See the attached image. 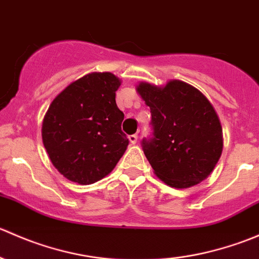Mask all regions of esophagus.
<instances>
[{"label":"esophagus","mask_w":259,"mask_h":259,"mask_svg":"<svg viewBox=\"0 0 259 259\" xmlns=\"http://www.w3.org/2000/svg\"><path fill=\"white\" fill-rule=\"evenodd\" d=\"M129 140H130V143H132V144H137V142H138V134L130 135Z\"/></svg>","instance_id":"esophagus-1"}]
</instances>
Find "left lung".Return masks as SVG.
<instances>
[{
  "instance_id": "left-lung-1",
  "label": "left lung",
  "mask_w": 259,
  "mask_h": 259,
  "mask_svg": "<svg viewBox=\"0 0 259 259\" xmlns=\"http://www.w3.org/2000/svg\"><path fill=\"white\" fill-rule=\"evenodd\" d=\"M137 91L150 108L154 138L143 140V150L154 174L177 189L207 179L223 150L221 120L207 96L180 80L139 82Z\"/></svg>"
}]
</instances>
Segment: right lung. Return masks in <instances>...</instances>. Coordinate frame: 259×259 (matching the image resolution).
Wrapping results in <instances>:
<instances>
[{
    "mask_svg": "<svg viewBox=\"0 0 259 259\" xmlns=\"http://www.w3.org/2000/svg\"><path fill=\"white\" fill-rule=\"evenodd\" d=\"M120 85L111 72H90L50 104L41 130L44 146L52 165L70 182L93 184L110 174L124 155L129 139L115 101Z\"/></svg>",
    "mask_w": 259,
    "mask_h": 259,
    "instance_id": "1",
    "label": "right lung"
}]
</instances>
